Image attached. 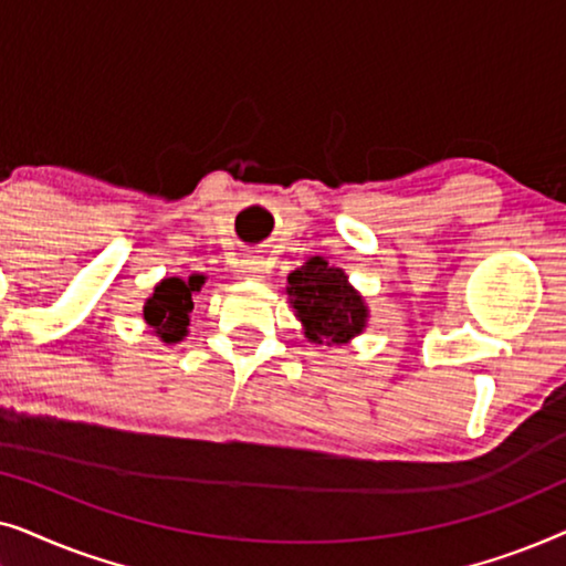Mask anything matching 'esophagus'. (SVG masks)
<instances>
[{
    "instance_id": "1",
    "label": "esophagus",
    "mask_w": 566,
    "mask_h": 566,
    "mask_svg": "<svg viewBox=\"0 0 566 566\" xmlns=\"http://www.w3.org/2000/svg\"><path fill=\"white\" fill-rule=\"evenodd\" d=\"M239 268H242V275L250 277V281H262V277H265V273H268V262L258 258V254H247Z\"/></svg>"
}]
</instances>
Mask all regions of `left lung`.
<instances>
[{
  "instance_id": "1",
  "label": "left lung",
  "mask_w": 566,
  "mask_h": 566,
  "mask_svg": "<svg viewBox=\"0 0 566 566\" xmlns=\"http://www.w3.org/2000/svg\"><path fill=\"white\" fill-rule=\"evenodd\" d=\"M293 316L312 345H347L368 327L370 308L343 268L308 258L285 281Z\"/></svg>"
}]
</instances>
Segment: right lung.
I'll list each match as a JSON object with an SVG mask.
<instances>
[{"instance_id": "obj_1", "label": "right lung", "mask_w": 566, "mask_h": 566, "mask_svg": "<svg viewBox=\"0 0 566 566\" xmlns=\"http://www.w3.org/2000/svg\"><path fill=\"white\" fill-rule=\"evenodd\" d=\"M203 283V273H192L190 277H161L154 285L151 296L144 301V322L154 337L165 345L182 343L188 337L192 296L200 293Z\"/></svg>"}]
</instances>
